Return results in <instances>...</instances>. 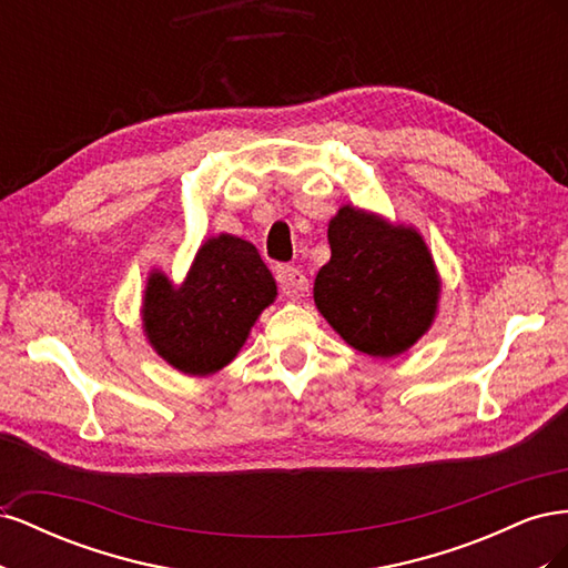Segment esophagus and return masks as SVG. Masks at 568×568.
Instances as JSON below:
<instances>
[{
  "label": "esophagus",
  "mask_w": 568,
  "mask_h": 568,
  "mask_svg": "<svg viewBox=\"0 0 568 568\" xmlns=\"http://www.w3.org/2000/svg\"><path fill=\"white\" fill-rule=\"evenodd\" d=\"M274 272H277L280 291L286 298H301L307 291V280H305L303 270H298L294 265H280Z\"/></svg>",
  "instance_id": "esophagus-1"
}]
</instances>
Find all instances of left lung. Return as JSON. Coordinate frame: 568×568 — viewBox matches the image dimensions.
Masks as SVG:
<instances>
[{
	"label": "left lung",
	"mask_w": 568,
	"mask_h": 568,
	"mask_svg": "<svg viewBox=\"0 0 568 568\" xmlns=\"http://www.w3.org/2000/svg\"><path fill=\"white\" fill-rule=\"evenodd\" d=\"M326 236L332 261L315 277L317 311L355 351L400 355L428 329L440 291L422 236L353 205H343Z\"/></svg>",
	"instance_id": "left-lung-1"
}]
</instances>
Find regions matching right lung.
I'll use <instances>...</instances> for the list:
<instances>
[{
	"instance_id": "1",
	"label": "right lung",
	"mask_w": 568,
	"mask_h": 568,
	"mask_svg": "<svg viewBox=\"0 0 568 568\" xmlns=\"http://www.w3.org/2000/svg\"><path fill=\"white\" fill-rule=\"evenodd\" d=\"M274 296L277 286L255 246L220 234L199 248L180 288L161 272L151 274L144 326L151 346L170 365L205 376L232 363Z\"/></svg>"
}]
</instances>
